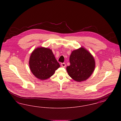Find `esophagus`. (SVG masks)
<instances>
[{"mask_svg": "<svg viewBox=\"0 0 121 121\" xmlns=\"http://www.w3.org/2000/svg\"><path fill=\"white\" fill-rule=\"evenodd\" d=\"M61 66H62V67H63V68H64V67H66V64L65 63H61Z\"/></svg>", "mask_w": 121, "mask_h": 121, "instance_id": "esophagus-1", "label": "esophagus"}]
</instances>
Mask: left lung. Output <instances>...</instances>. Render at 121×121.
Here are the masks:
<instances>
[{"mask_svg":"<svg viewBox=\"0 0 121 121\" xmlns=\"http://www.w3.org/2000/svg\"><path fill=\"white\" fill-rule=\"evenodd\" d=\"M70 65L67 67L69 76L80 82L86 80L92 74L95 67L93 57L83 48L73 51L69 58Z\"/></svg>","mask_w":121,"mask_h":121,"instance_id":"8db88e82","label":"left lung"}]
</instances>
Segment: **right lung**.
Segmentation results:
<instances>
[{
  "label": "right lung",
  "mask_w": 121,
  "mask_h": 121,
  "mask_svg": "<svg viewBox=\"0 0 121 121\" xmlns=\"http://www.w3.org/2000/svg\"><path fill=\"white\" fill-rule=\"evenodd\" d=\"M29 64L33 74L41 80L48 78L60 67L52 50L42 47L37 48L32 52Z\"/></svg>",
  "instance_id": "right-lung-1"
}]
</instances>
